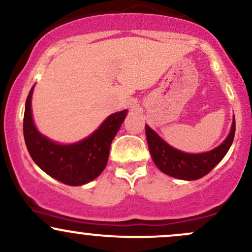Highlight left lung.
<instances>
[{
	"label": "left lung",
	"instance_id": "obj_1",
	"mask_svg": "<svg viewBox=\"0 0 252 252\" xmlns=\"http://www.w3.org/2000/svg\"><path fill=\"white\" fill-rule=\"evenodd\" d=\"M236 132L233 120L227 139L213 151L200 154H190L178 151L167 145L156 131L146 126V137L154 164L161 172L184 181H195L208 175L226 156L231 147Z\"/></svg>",
	"mask_w": 252,
	"mask_h": 252
}]
</instances>
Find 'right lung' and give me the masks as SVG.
Masks as SVG:
<instances>
[{"mask_svg": "<svg viewBox=\"0 0 252 252\" xmlns=\"http://www.w3.org/2000/svg\"><path fill=\"white\" fill-rule=\"evenodd\" d=\"M32 92L33 87L25 105L24 137L33 161L52 178L67 185L77 187L95 179L106 166L110 146L128 111L110 115L92 135L80 142L59 145L35 128L31 110Z\"/></svg>", "mask_w": 252, "mask_h": 252, "instance_id": "obj_1", "label": "right lung"}]
</instances>
